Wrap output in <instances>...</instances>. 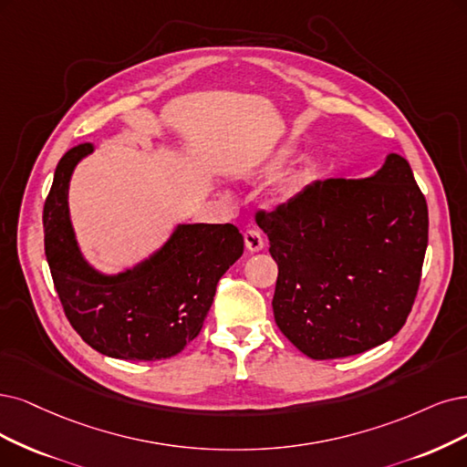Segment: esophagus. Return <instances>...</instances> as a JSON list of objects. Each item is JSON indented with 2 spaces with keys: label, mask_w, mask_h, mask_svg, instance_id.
I'll return each mask as SVG.
<instances>
[{
  "label": "esophagus",
  "mask_w": 467,
  "mask_h": 467,
  "mask_svg": "<svg viewBox=\"0 0 467 467\" xmlns=\"http://www.w3.org/2000/svg\"><path fill=\"white\" fill-rule=\"evenodd\" d=\"M244 244L250 252H262L265 246L264 236L260 234V231H255V229H248L244 233Z\"/></svg>",
  "instance_id": "1"
}]
</instances>
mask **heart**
<instances>
[{
  "label": "heart",
  "mask_w": 467,
  "mask_h": 467,
  "mask_svg": "<svg viewBox=\"0 0 467 467\" xmlns=\"http://www.w3.org/2000/svg\"><path fill=\"white\" fill-rule=\"evenodd\" d=\"M296 153H298V148L295 144H283L281 148L271 151L264 161H260L257 171L267 172V175H271V172H277L285 165H288L292 160H295ZM317 177H319L317 161L306 160L298 167L286 171L285 175H281V179L275 182V186L269 192V202L275 207H283V205L296 202L316 184Z\"/></svg>",
  "instance_id": "obj_1"
}]
</instances>
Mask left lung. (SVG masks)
<instances>
[{
    "label": "left lung",
    "mask_w": 467,
    "mask_h": 467,
    "mask_svg": "<svg viewBox=\"0 0 467 467\" xmlns=\"http://www.w3.org/2000/svg\"><path fill=\"white\" fill-rule=\"evenodd\" d=\"M257 224L279 265L273 314L312 359L361 354L402 329L427 250V202L410 163L389 153L366 179L317 181Z\"/></svg>",
    "instance_id": "1"
}]
</instances>
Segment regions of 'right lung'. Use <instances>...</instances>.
<instances>
[{"label":"right lung","instance_id":"obj_1","mask_svg":"<svg viewBox=\"0 0 467 467\" xmlns=\"http://www.w3.org/2000/svg\"><path fill=\"white\" fill-rule=\"evenodd\" d=\"M90 144L57 163L44 205V244L65 316L80 338L103 356L155 361L177 356L202 329L215 288L244 252L234 224H177L142 262L119 273L96 269L77 243L68 184Z\"/></svg>","mask_w":467,"mask_h":467}]
</instances>
